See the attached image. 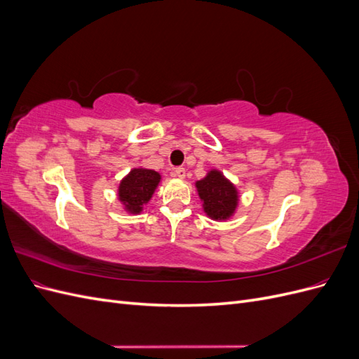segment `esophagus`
Instances as JSON below:
<instances>
[{
  "mask_svg": "<svg viewBox=\"0 0 359 359\" xmlns=\"http://www.w3.org/2000/svg\"><path fill=\"white\" fill-rule=\"evenodd\" d=\"M173 175L178 177V178H184V177H186V169H184L182 166L175 168V170H173Z\"/></svg>",
  "mask_w": 359,
  "mask_h": 359,
  "instance_id": "1",
  "label": "esophagus"
}]
</instances>
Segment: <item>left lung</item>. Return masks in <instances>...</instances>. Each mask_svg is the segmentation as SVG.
I'll return each mask as SVG.
<instances>
[{
  "label": "left lung",
  "mask_w": 359,
  "mask_h": 359,
  "mask_svg": "<svg viewBox=\"0 0 359 359\" xmlns=\"http://www.w3.org/2000/svg\"><path fill=\"white\" fill-rule=\"evenodd\" d=\"M203 210L214 220H226L232 215L238 203L235 187L220 172L211 170L206 178L196 182Z\"/></svg>",
  "instance_id": "obj_1"
}]
</instances>
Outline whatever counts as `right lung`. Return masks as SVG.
<instances>
[{"instance_id": "right-lung-1", "label": "right lung", "mask_w": 359, "mask_h": 359, "mask_svg": "<svg viewBox=\"0 0 359 359\" xmlns=\"http://www.w3.org/2000/svg\"><path fill=\"white\" fill-rule=\"evenodd\" d=\"M160 175L156 170L133 169L119 184V199L130 212H140L157 187Z\"/></svg>"}]
</instances>
